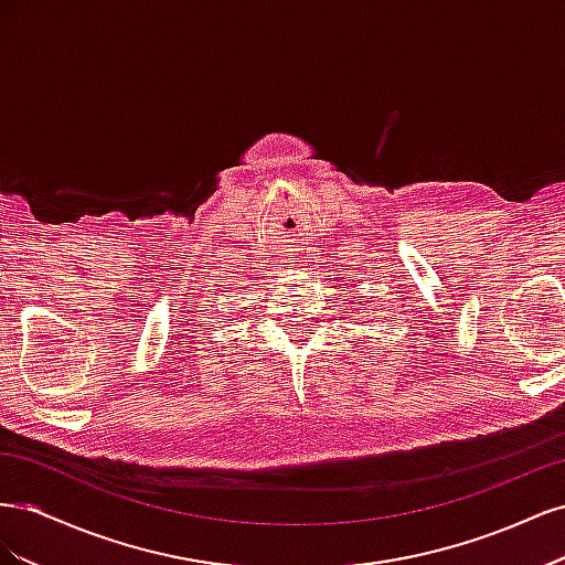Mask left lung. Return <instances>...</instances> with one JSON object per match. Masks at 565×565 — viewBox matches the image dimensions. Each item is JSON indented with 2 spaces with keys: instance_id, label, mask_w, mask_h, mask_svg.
I'll return each mask as SVG.
<instances>
[{
  "instance_id": "8db88e82",
  "label": "left lung",
  "mask_w": 565,
  "mask_h": 565,
  "mask_svg": "<svg viewBox=\"0 0 565 565\" xmlns=\"http://www.w3.org/2000/svg\"><path fill=\"white\" fill-rule=\"evenodd\" d=\"M363 313H365V309H363Z\"/></svg>"
}]
</instances>
